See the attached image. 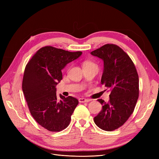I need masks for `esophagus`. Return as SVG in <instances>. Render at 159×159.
I'll use <instances>...</instances> for the list:
<instances>
[{
	"label": "esophagus",
	"mask_w": 159,
	"mask_h": 159,
	"mask_svg": "<svg viewBox=\"0 0 159 159\" xmlns=\"http://www.w3.org/2000/svg\"><path fill=\"white\" fill-rule=\"evenodd\" d=\"M89 102V100L88 99H85V98H80L79 99V102L80 103H87Z\"/></svg>",
	"instance_id": "34e87169"
}]
</instances>
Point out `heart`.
I'll list each match as a JSON object with an SVG mask.
<instances>
[{"label": "heart", "instance_id": "obj_1", "mask_svg": "<svg viewBox=\"0 0 159 159\" xmlns=\"http://www.w3.org/2000/svg\"><path fill=\"white\" fill-rule=\"evenodd\" d=\"M84 66H96V65L93 63V62H91V61H85V63L84 64Z\"/></svg>", "mask_w": 159, "mask_h": 159}]
</instances>
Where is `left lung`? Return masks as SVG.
Instances as JSON below:
<instances>
[{"label":"left lung","instance_id":"obj_1","mask_svg":"<svg viewBox=\"0 0 159 159\" xmlns=\"http://www.w3.org/2000/svg\"><path fill=\"white\" fill-rule=\"evenodd\" d=\"M91 54L103 60L101 83L111 91L108 103L98 99L102 110L94 122L102 130L112 131L122 126L133 112L139 93V75L131 57L117 45L105 44Z\"/></svg>","mask_w":159,"mask_h":159}]
</instances>
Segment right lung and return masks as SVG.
Masks as SVG:
<instances>
[{
	"instance_id": "add662e5",
	"label": "right lung",
	"mask_w": 159,
	"mask_h": 159,
	"mask_svg": "<svg viewBox=\"0 0 159 159\" xmlns=\"http://www.w3.org/2000/svg\"><path fill=\"white\" fill-rule=\"evenodd\" d=\"M81 54L47 46L38 50L26 66L22 91L28 109L35 121L49 131L59 132L68 127L79 103L71 96L60 95L59 99L56 85L62 79L61 70Z\"/></svg>"
}]
</instances>
